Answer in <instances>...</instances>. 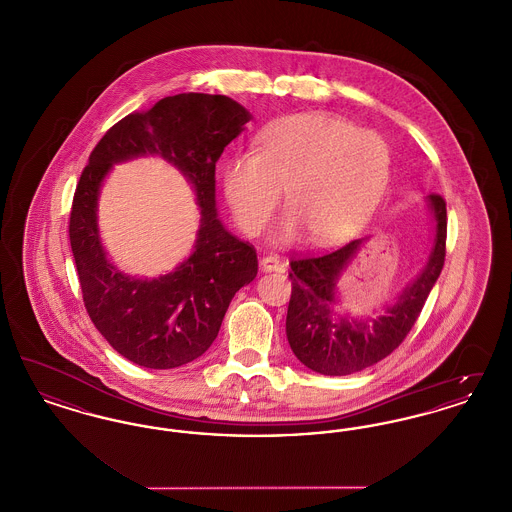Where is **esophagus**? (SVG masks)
I'll return each mask as SVG.
<instances>
[{"label": "esophagus", "mask_w": 512, "mask_h": 512, "mask_svg": "<svg viewBox=\"0 0 512 512\" xmlns=\"http://www.w3.org/2000/svg\"><path fill=\"white\" fill-rule=\"evenodd\" d=\"M261 267L263 270H267V272H272V270H282L284 265H282V261H280V257L278 255H265L263 259H261Z\"/></svg>", "instance_id": "esophagus-1"}]
</instances>
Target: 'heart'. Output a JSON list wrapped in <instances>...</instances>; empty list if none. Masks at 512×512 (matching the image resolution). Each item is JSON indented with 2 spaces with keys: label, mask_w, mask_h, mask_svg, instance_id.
<instances>
[{
  "label": "heart",
  "mask_w": 512,
  "mask_h": 512,
  "mask_svg": "<svg viewBox=\"0 0 512 512\" xmlns=\"http://www.w3.org/2000/svg\"><path fill=\"white\" fill-rule=\"evenodd\" d=\"M259 142V151L236 153L224 169V194L247 236L267 228L284 190L290 209L276 238L307 232L313 244H332L365 224L388 190V140L341 117L290 115Z\"/></svg>",
  "instance_id": "1"
}]
</instances>
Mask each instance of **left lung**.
I'll use <instances>...</instances> for the list:
<instances>
[{
    "instance_id": "8db88e82",
    "label": "left lung",
    "mask_w": 512,
    "mask_h": 512,
    "mask_svg": "<svg viewBox=\"0 0 512 512\" xmlns=\"http://www.w3.org/2000/svg\"><path fill=\"white\" fill-rule=\"evenodd\" d=\"M436 219V242L424 270L399 295L384 315L365 320L332 318L336 284L341 270L357 253L361 240L290 261L292 297L286 317V334L295 357L324 376H347L376 365L407 338L420 317L445 263L447 209L439 194L428 197Z\"/></svg>"
}]
</instances>
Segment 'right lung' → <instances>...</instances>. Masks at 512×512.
<instances>
[{
    "label": "right lung",
    "instance_id": "right-lung-1",
    "mask_svg": "<svg viewBox=\"0 0 512 512\" xmlns=\"http://www.w3.org/2000/svg\"><path fill=\"white\" fill-rule=\"evenodd\" d=\"M226 96L178 94L113 124L80 174L69 220L78 282L88 315L124 359L176 368L201 357L219 334L236 292L257 276L255 247L217 219L215 165L249 121ZM161 154L193 182L202 209L195 253L171 275L130 279L113 268L98 242L97 194L115 162Z\"/></svg>",
    "mask_w": 512,
    "mask_h": 512
}]
</instances>
